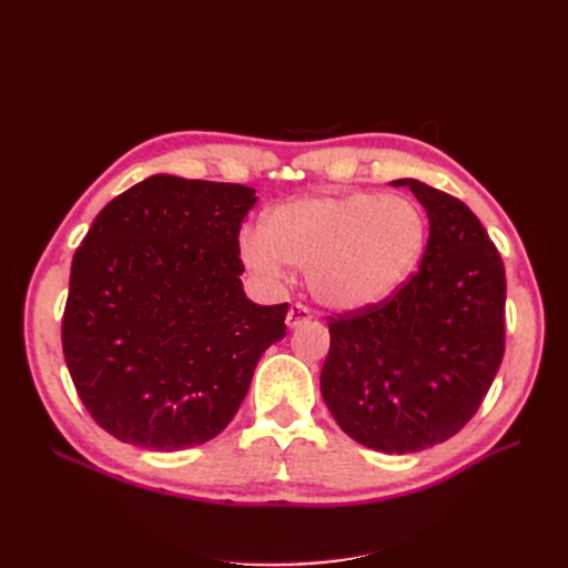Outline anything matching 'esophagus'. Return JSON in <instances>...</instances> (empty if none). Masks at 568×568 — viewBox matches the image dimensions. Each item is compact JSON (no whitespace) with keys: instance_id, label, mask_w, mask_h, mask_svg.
Masks as SVG:
<instances>
[{"instance_id":"1","label":"esophagus","mask_w":568,"mask_h":568,"mask_svg":"<svg viewBox=\"0 0 568 568\" xmlns=\"http://www.w3.org/2000/svg\"><path fill=\"white\" fill-rule=\"evenodd\" d=\"M311 320H313V313H311V307H307V305L294 303V305L288 307L286 324L291 326V329H296V326H301V324H305V322H311Z\"/></svg>"}]
</instances>
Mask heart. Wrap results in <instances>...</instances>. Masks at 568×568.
I'll list each match as a JSON object with an SVG mask.
<instances>
[{
  "instance_id": "1",
  "label": "heart",
  "mask_w": 568,
  "mask_h": 568,
  "mask_svg": "<svg viewBox=\"0 0 568 568\" xmlns=\"http://www.w3.org/2000/svg\"><path fill=\"white\" fill-rule=\"evenodd\" d=\"M428 215L409 196L351 192L291 201L270 211L261 232L242 234L246 265L280 280L284 263L305 267L313 298L334 311L386 301L419 267Z\"/></svg>"
}]
</instances>
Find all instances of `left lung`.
I'll return each instance as SVG.
<instances>
[{"label": "left lung", "instance_id": "obj_1", "mask_svg": "<svg viewBox=\"0 0 568 568\" xmlns=\"http://www.w3.org/2000/svg\"><path fill=\"white\" fill-rule=\"evenodd\" d=\"M409 186L432 232L419 270L386 301L326 317L320 388L336 424L382 453H417L455 436L484 403L505 355L500 251L459 199Z\"/></svg>", "mask_w": 568, "mask_h": 568}]
</instances>
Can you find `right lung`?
Returning <instances> with one entry per match:
<instances>
[{"mask_svg":"<svg viewBox=\"0 0 568 568\" xmlns=\"http://www.w3.org/2000/svg\"><path fill=\"white\" fill-rule=\"evenodd\" d=\"M253 189L153 175L84 234L63 307V357L92 419L123 443L184 450L246 398L288 303L255 305L239 274Z\"/></svg>","mask_w":568,"mask_h":568,"instance_id":"right-lung-1","label":"right lung"}]
</instances>
